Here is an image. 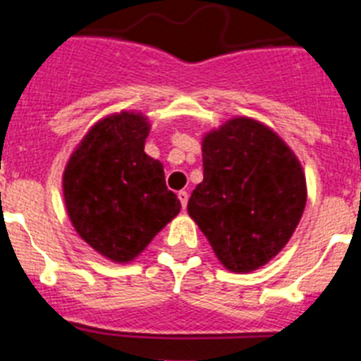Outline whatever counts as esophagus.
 <instances>
[{
	"label": "esophagus",
	"instance_id": "34e87169",
	"mask_svg": "<svg viewBox=\"0 0 361 361\" xmlns=\"http://www.w3.org/2000/svg\"><path fill=\"white\" fill-rule=\"evenodd\" d=\"M188 191H178V200H180V206H183V209H186L188 206Z\"/></svg>",
	"mask_w": 361,
	"mask_h": 361
}]
</instances>
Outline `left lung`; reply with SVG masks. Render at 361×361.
I'll use <instances>...</instances> for the list:
<instances>
[{
  "mask_svg": "<svg viewBox=\"0 0 361 361\" xmlns=\"http://www.w3.org/2000/svg\"><path fill=\"white\" fill-rule=\"evenodd\" d=\"M202 166L188 213L229 271L258 269L288 244L304 213L298 159L267 126L238 117L206 135Z\"/></svg>",
  "mask_w": 361,
  "mask_h": 361,
  "instance_id": "left-lung-1",
  "label": "left lung"
}]
</instances>
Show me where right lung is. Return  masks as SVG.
Wrapping results in <instances>:
<instances>
[{
  "label": "right lung",
  "mask_w": 361,
  "mask_h": 361,
  "mask_svg": "<svg viewBox=\"0 0 361 361\" xmlns=\"http://www.w3.org/2000/svg\"><path fill=\"white\" fill-rule=\"evenodd\" d=\"M146 117L99 121L72 153L63 191L75 231L114 262H130L178 212L162 164L145 153Z\"/></svg>",
  "instance_id": "obj_1"
}]
</instances>
